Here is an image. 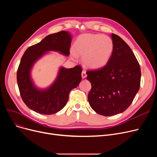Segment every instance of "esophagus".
<instances>
[{"label":"esophagus","mask_w":157,"mask_h":157,"mask_svg":"<svg viewBox=\"0 0 157 157\" xmlns=\"http://www.w3.org/2000/svg\"><path fill=\"white\" fill-rule=\"evenodd\" d=\"M86 71H83L81 72V76H82V78H85L86 77Z\"/></svg>","instance_id":"34e87169"}]
</instances>
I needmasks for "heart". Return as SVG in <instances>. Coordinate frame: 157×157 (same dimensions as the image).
Masks as SVG:
<instances>
[{"instance_id":"obj_1","label":"heart","mask_w":157,"mask_h":157,"mask_svg":"<svg viewBox=\"0 0 157 157\" xmlns=\"http://www.w3.org/2000/svg\"><path fill=\"white\" fill-rule=\"evenodd\" d=\"M113 51L114 43L110 37L100 34H85L75 40L71 56L73 60L82 56L85 67L97 69L108 63Z\"/></svg>"}]
</instances>
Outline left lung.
<instances>
[{
	"instance_id": "8db88e82",
	"label": "left lung",
	"mask_w": 157,
	"mask_h": 157,
	"mask_svg": "<svg viewBox=\"0 0 157 157\" xmlns=\"http://www.w3.org/2000/svg\"><path fill=\"white\" fill-rule=\"evenodd\" d=\"M114 51L104 67L86 72L91 83L88 100L97 113L111 117L125 111L138 92L141 68L129 46L118 36L111 34Z\"/></svg>"
}]
</instances>
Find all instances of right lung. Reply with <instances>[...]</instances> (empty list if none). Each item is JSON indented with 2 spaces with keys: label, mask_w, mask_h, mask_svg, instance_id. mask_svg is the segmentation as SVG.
Segmentation results:
<instances>
[{
  "label": "right lung",
  "mask_w": 157,
  "mask_h": 157,
  "mask_svg": "<svg viewBox=\"0 0 157 157\" xmlns=\"http://www.w3.org/2000/svg\"><path fill=\"white\" fill-rule=\"evenodd\" d=\"M71 40L70 32L63 30L46 36L25 52L17 71V82L22 100L30 109L48 115L60 111L67 104L70 92L81 81L79 65L71 69L60 67L53 83L46 88H38L31 77L33 66L48 52L69 56Z\"/></svg>",
  "instance_id": "1"
}]
</instances>
